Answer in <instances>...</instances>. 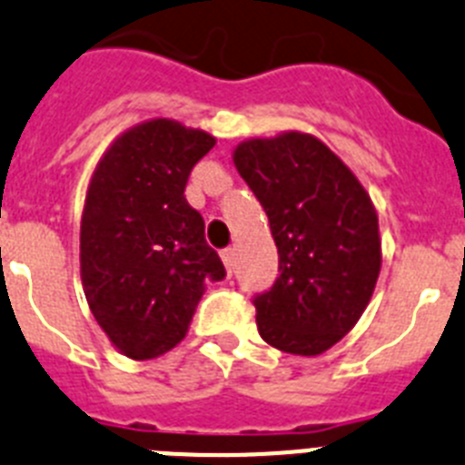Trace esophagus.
<instances>
[{
	"mask_svg": "<svg viewBox=\"0 0 465 465\" xmlns=\"http://www.w3.org/2000/svg\"><path fill=\"white\" fill-rule=\"evenodd\" d=\"M221 259H223L228 275H232V268H235V252H232V249H223V252H221Z\"/></svg>",
	"mask_w": 465,
	"mask_h": 465,
	"instance_id": "34e87169",
	"label": "esophagus"
}]
</instances>
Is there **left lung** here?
<instances>
[{"mask_svg":"<svg viewBox=\"0 0 465 465\" xmlns=\"http://www.w3.org/2000/svg\"><path fill=\"white\" fill-rule=\"evenodd\" d=\"M263 206L280 277L253 299L259 334L292 355H322L362 317L381 272L374 202L320 138L284 131L232 150Z\"/></svg>","mask_w":465,"mask_h":465,"instance_id":"8db88e82","label":"left lung"}]
</instances>
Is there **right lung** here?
Instances as JSON below:
<instances>
[{"label":"right lung","instance_id":"obj_1","mask_svg":"<svg viewBox=\"0 0 465 465\" xmlns=\"http://www.w3.org/2000/svg\"><path fill=\"white\" fill-rule=\"evenodd\" d=\"M213 145L206 131L154 117L119 134L91 173L79 228L82 287L110 343L131 360L178 346L206 284L225 277L183 194Z\"/></svg>","mask_w":465,"mask_h":465}]
</instances>
